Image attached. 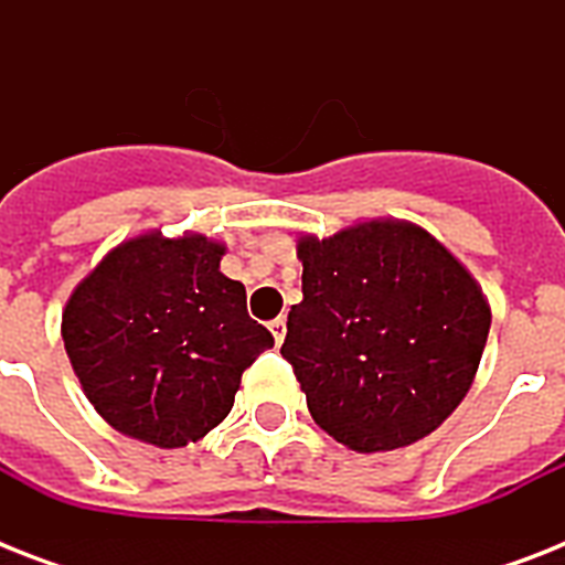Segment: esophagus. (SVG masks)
Listing matches in <instances>:
<instances>
[{
  "instance_id": "obj_1",
  "label": "esophagus",
  "mask_w": 565,
  "mask_h": 565,
  "mask_svg": "<svg viewBox=\"0 0 565 565\" xmlns=\"http://www.w3.org/2000/svg\"><path fill=\"white\" fill-rule=\"evenodd\" d=\"M269 331H273L275 343H284V334H287V319L284 317L273 319V322H269Z\"/></svg>"
}]
</instances>
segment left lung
Segmentation results:
<instances>
[{"instance_id":"left-lung-1","label":"left lung","mask_w":565,"mask_h":565,"mask_svg":"<svg viewBox=\"0 0 565 565\" xmlns=\"http://www.w3.org/2000/svg\"><path fill=\"white\" fill-rule=\"evenodd\" d=\"M301 301L281 354L322 430L352 451L428 437L463 402L490 308L446 246L407 222L299 239Z\"/></svg>"}]
</instances>
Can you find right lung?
I'll return each mask as SVG.
<instances>
[{
    "label": "right lung",
    "instance_id": "1",
    "mask_svg": "<svg viewBox=\"0 0 565 565\" xmlns=\"http://www.w3.org/2000/svg\"><path fill=\"white\" fill-rule=\"evenodd\" d=\"M202 234H143L117 246L66 301L64 349L90 404L161 448L202 439L234 407L243 372L275 340L220 273Z\"/></svg>",
    "mask_w": 565,
    "mask_h": 565
}]
</instances>
